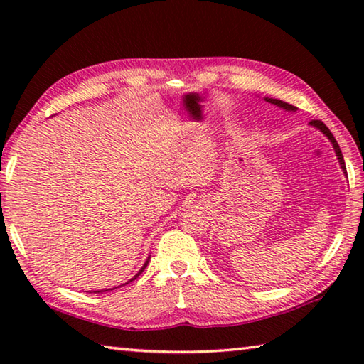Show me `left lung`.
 <instances>
[{"label": "left lung", "mask_w": 364, "mask_h": 364, "mask_svg": "<svg viewBox=\"0 0 364 364\" xmlns=\"http://www.w3.org/2000/svg\"><path fill=\"white\" fill-rule=\"evenodd\" d=\"M266 102H269V103H272V105H277L278 107H283V109H286V111H296V106H292V105H289V103H286V102H282V100H277V98H264ZM310 125H313L314 128H318V129H321L323 134H326L328 139H330V142L333 144V149H335V153H336V156H338V161H339V164H341V168H343V172L347 175V172H346V164H344V158H343V153H341V149H339V145H338V142H336V139H335V136L331 134V131L323 125V123L321 122V120H311L310 122Z\"/></svg>", "instance_id": "obj_1"}]
</instances>
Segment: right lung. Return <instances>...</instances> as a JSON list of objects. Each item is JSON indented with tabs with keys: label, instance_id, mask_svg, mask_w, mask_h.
I'll use <instances>...</instances> for the list:
<instances>
[{
	"label": "right lung",
	"instance_id": "1",
	"mask_svg": "<svg viewBox=\"0 0 364 364\" xmlns=\"http://www.w3.org/2000/svg\"><path fill=\"white\" fill-rule=\"evenodd\" d=\"M146 264H149V259H146V261H145V264H144V266L141 267V270H139V272H137V274H136V275H134L133 278H131V280H129V282H127V283H123V284H128V283H131V282H133V280H136V278H137L139 275H141V274L144 272V269L146 267ZM123 284H120V286H123ZM117 288H119V286H117ZM105 291H109V289H105ZM105 291H95V292H105Z\"/></svg>",
	"mask_w": 364,
	"mask_h": 364
}]
</instances>
